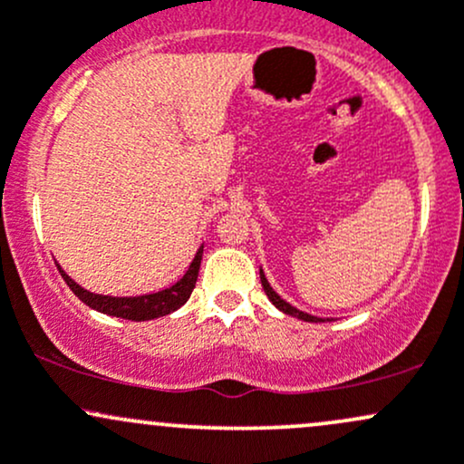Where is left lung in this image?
<instances>
[{
    "mask_svg": "<svg viewBox=\"0 0 464 464\" xmlns=\"http://www.w3.org/2000/svg\"><path fill=\"white\" fill-rule=\"evenodd\" d=\"M259 279H262V285H264V292H266V296H268V299L273 301V305L276 307V310H281V312H284V314H290V316H295V318H301V321H307V323H323V318H316V316H312V314H307V312H301V310H296V307H292L290 303L281 299V296L276 295V292L273 290V285L268 284V279H266V275H264V270H262V268H259Z\"/></svg>",
    "mask_w": 464,
    "mask_h": 464,
    "instance_id": "obj_1",
    "label": "left lung"
}]
</instances>
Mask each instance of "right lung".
I'll return each mask as SVG.
<instances>
[{
  "label": "right lung",
  "instance_id": "add662e5",
  "mask_svg": "<svg viewBox=\"0 0 464 464\" xmlns=\"http://www.w3.org/2000/svg\"><path fill=\"white\" fill-rule=\"evenodd\" d=\"M202 248H198L196 257L191 259L188 273H185L174 285L165 287V290L150 292V295H140V296H111V295H95V292L84 290L82 285H78L76 281L69 276L65 270L61 268V264H56L58 273H61L69 290L78 296L84 305H89L95 312L109 314V316L126 318V321H152V318L165 316V314L177 312L180 305H185L189 299L191 290H194L196 279H198L200 270V259H202Z\"/></svg>",
  "mask_w": 464,
  "mask_h": 464
}]
</instances>
